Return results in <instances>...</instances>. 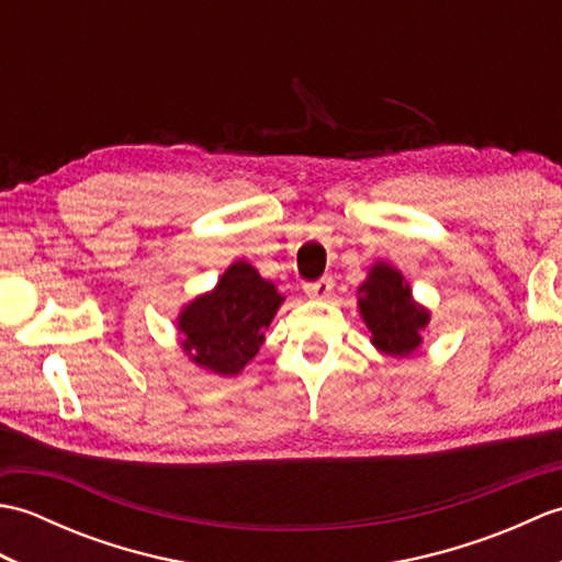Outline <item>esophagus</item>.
Masks as SVG:
<instances>
[{"label": "esophagus", "mask_w": 562, "mask_h": 562, "mask_svg": "<svg viewBox=\"0 0 562 562\" xmlns=\"http://www.w3.org/2000/svg\"><path fill=\"white\" fill-rule=\"evenodd\" d=\"M304 292L308 296H316V300H326V296L333 292V278H321L314 282H304Z\"/></svg>", "instance_id": "esophagus-1"}]
</instances>
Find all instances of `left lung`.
Wrapping results in <instances>:
<instances>
[{
	"label": "left lung",
	"mask_w": 562,
	"mask_h": 562,
	"mask_svg": "<svg viewBox=\"0 0 562 562\" xmlns=\"http://www.w3.org/2000/svg\"><path fill=\"white\" fill-rule=\"evenodd\" d=\"M360 292V312L376 348L393 357L411 355L423 340L420 330L427 326L429 314L411 300L403 274L379 262Z\"/></svg>",
	"instance_id": "obj_1"
}]
</instances>
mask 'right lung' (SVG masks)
I'll list each match as a JSON object with an SVG mask.
<instances>
[{
  "instance_id": "obj_1",
  "label": "right lung",
  "mask_w": 562,
  "mask_h": 562,
  "mask_svg": "<svg viewBox=\"0 0 562 562\" xmlns=\"http://www.w3.org/2000/svg\"><path fill=\"white\" fill-rule=\"evenodd\" d=\"M282 304L274 284L238 260L222 274L210 294L183 308L178 328L183 350L195 364L217 374H236L266 340V328Z\"/></svg>"
}]
</instances>
